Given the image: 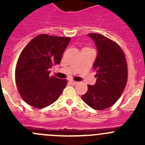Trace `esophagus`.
<instances>
[{"mask_svg":"<svg viewBox=\"0 0 145 145\" xmlns=\"http://www.w3.org/2000/svg\"><path fill=\"white\" fill-rule=\"evenodd\" d=\"M70 84H72V85H76V84H78V82L76 81H74V80H70Z\"/></svg>","mask_w":145,"mask_h":145,"instance_id":"1","label":"esophagus"}]
</instances>
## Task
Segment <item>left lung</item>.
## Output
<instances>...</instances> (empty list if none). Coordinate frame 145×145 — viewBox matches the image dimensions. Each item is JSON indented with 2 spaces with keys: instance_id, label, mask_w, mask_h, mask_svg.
<instances>
[{
  "instance_id": "8db88e82",
  "label": "left lung",
  "mask_w": 145,
  "mask_h": 145,
  "mask_svg": "<svg viewBox=\"0 0 145 145\" xmlns=\"http://www.w3.org/2000/svg\"><path fill=\"white\" fill-rule=\"evenodd\" d=\"M88 35L97 50L93 65L97 81L94 85H88V91L81 98L89 107L101 110L113 105L122 94L128 78L127 63L123 50L116 42L100 34Z\"/></svg>"
}]
</instances>
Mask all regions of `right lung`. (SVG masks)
Segmentation results:
<instances>
[{"instance_id": "add662e5", "label": "right lung", "mask_w": 145, "mask_h": 145, "mask_svg": "<svg viewBox=\"0 0 145 145\" xmlns=\"http://www.w3.org/2000/svg\"><path fill=\"white\" fill-rule=\"evenodd\" d=\"M70 38L39 35L27 45L18 59L15 78L18 90L25 102L43 108L57 101L66 80L49 76L50 68L59 65Z\"/></svg>"}]
</instances>
